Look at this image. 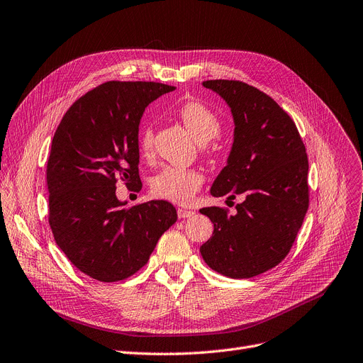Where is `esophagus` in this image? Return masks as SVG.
Masks as SVG:
<instances>
[{
	"label": "esophagus",
	"instance_id": "obj_1",
	"mask_svg": "<svg viewBox=\"0 0 363 363\" xmlns=\"http://www.w3.org/2000/svg\"><path fill=\"white\" fill-rule=\"evenodd\" d=\"M177 214H179V217H180V218H187V217H194V216H195V211H194V210H184V208H179Z\"/></svg>",
	"mask_w": 363,
	"mask_h": 363
}]
</instances>
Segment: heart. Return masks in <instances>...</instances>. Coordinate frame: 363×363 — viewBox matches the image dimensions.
Wrapping results in <instances>:
<instances>
[{"instance_id": "heart-1", "label": "heart", "mask_w": 363, "mask_h": 363, "mask_svg": "<svg viewBox=\"0 0 363 363\" xmlns=\"http://www.w3.org/2000/svg\"><path fill=\"white\" fill-rule=\"evenodd\" d=\"M179 118L199 143H206L218 135L221 124L218 116L201 101H184L177 109ZM139 153L143 160L153 158V127L145 124L139 133ZM203 183L199 171L192 168L164 167L150 180L152 194L176 203H189Z\"/></svg>"}]
</instances>
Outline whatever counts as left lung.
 <instances>
[{
    "label": "left lung",
    "instance_id": "obj_1",
    "mask_svg": "<svg viewBox=\"0 0 363 363\" xmlns=\"http://www.w3.org/2000/svg\"><path fill=\"white\" fill-rule=\"evenodd\" d=\"M205 89L232 109L235 140L211 195L245 196L230 216L223 206L201 213L214 224L201 247L205 263L233 279L278 266L288 255L308 208V161L296 123L270 96L242 81L210 79Z\"/></svg>",
    "mask_w": 363,
    "mask_h": 363
}]
</instances>
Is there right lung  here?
Listing matches in <instances>:
<instances>
[{
	"label": "right lung",
	"mask_w": 363,
	"mask_h": 363,
	"mask_svg": "<svg viewBox=\"0 0 363 363\" xmlns=\"http://www.w3.org/2000/svg\"><path fill=\"white\" fill-rule=\"evenodd\" d=\"M176 90L152 81H108L67 109L47 161L48 223L78 270L100 282L130 278L177 220L167 201L125 208L116 183L139 189V124L150 101Z\"/></svg>",
	"instance_id": "1"
}]
</instances>
